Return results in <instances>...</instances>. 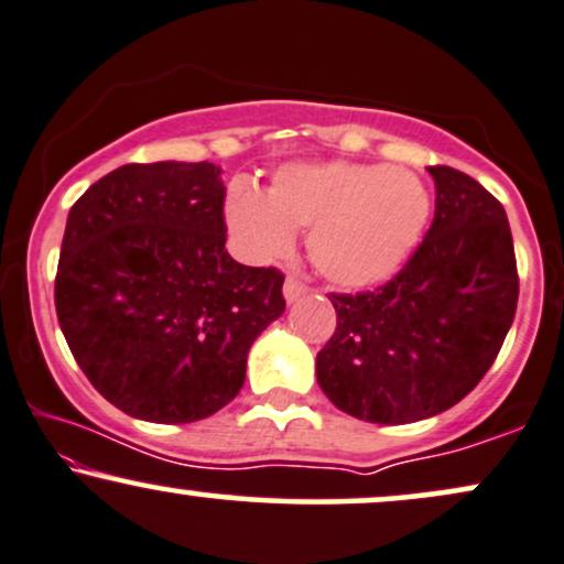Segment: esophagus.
Here are the masks:
<instances>
[{
    "mask_svg": "<svg viewBox=\"0 0 564 564\" xmlns=\"http://www.w3.org/2000/svg\"><path fill=\"white\" fill-rule=\"evenodd\" d=\"M304 294H307V283L300 281V278L289 275V278H286V283H283V296H286V302L291 304V302L302 300Z\"/></svg>",
    "mask_w": 564,
    "mask_h": 564,
    "instance_id": "esophagus-1",
    "label": "esophagus"
}]
</instances>
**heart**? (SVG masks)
Masks as SVG:
<instances>
[{
    "instance_id": "heart-1",
    "label": "heart",
    "mask_w": 564,
    "mask_h": 564,
    "mask_svg": "<svg viewBox=\"0 0 564 564\" xmlns=\"http://www.w3.org/2000/svg\"><path fill=\"white\" fill-rule=\"evenodd\" d=\"M423 181L406 171L355 162L286 165L268 196L249 183L230 186L226 220L254 260L289 252L291 230H310L317 273L347 289L381 283L399 270L429 220Z\"/></svg>"
}]
</instances>
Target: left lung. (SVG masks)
Segmentation results:
<instances>
[{"instance_id": "obj_1", "label": "left lung", "mask_w": 564, "mask_h": 564, "mask_svg": "<svg viewBox=\"0 0 564 564\" xmlns=\"http://www.w3.org/2000/svg\"><path fill=\"white\" fill-rule=\"evenodd\" d=\"M433 223L391 281L330 294L336 330L317 383L365 423L404 425L465 399L497 359L518 310V262L501 202L470 175L429 167Z\"/></svg>"}]
</instances>
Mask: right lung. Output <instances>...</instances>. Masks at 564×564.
<instances>
[{"mask_svg": "<svg viewBox=\"0 0 564 564\" xmlns=\"http://www.w3.org/2000/svg\"><path fill=\"white\" fill-rule=\"evenodd\" d=\"M213 162L123 165L67 215L54 307L107 402L149 423H194L241 391L254 338L286 310L283 273L226 252Z\"/></svg>", "mask_w": 564, "mask_h": 564, "instance_id": "right-lung-1", "label": "right lung"}]
</instances>
